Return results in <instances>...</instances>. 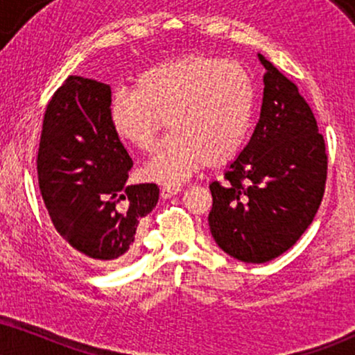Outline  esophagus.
Returning a JSON list of instances; mask_svg holds the SVG:
<instances>
[{"label": "esophagus", "instance_id": "1", "mask_svg": "<svg viewBox=\"0 0 355 355\" xmlns=\"http://www.w3.org/2000/svg\"><path fill=\"white\" fill-rule=\"evenodd\" d=\"M181 191V187L179 186H168V187H163V189H161V198L163 199H169V198H173V196H176L178 192Z\"/></svg>", "mask_w": 355, "mask_h": 355}]
</instances>
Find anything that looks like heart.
Returning a JSON list of instances; mask_svg holds the SVG:
<instances>
[{"label":"heart","instance_id":"heart-1","mask_svg":"<svg viewBox=\"0 0 355 355\" xmlns=\"http://www.w3.org/2000/svg\"><path fill=\"white\" fill-rule=\"evenodd\" d=\"M253 85L243 67L207 55H186L144 69L133 90L108 102L116 137L148 153L161 118L171 133L144 166V176L179 184L205 163L222 164L240 151L253 116Z\"/></svg>","mask_w":355,"mask_h":355}]
</instances>
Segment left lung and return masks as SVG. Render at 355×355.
<instances>
[{
  "instance_id": "left-lung-1",
  "label": "left lung",
  "mask_w": 355,
  "mask_h": 355,
  "mask_svg": "<svg viewBox=\"0 0 355 355\" xmlns=\"http://www.w3.org/2000/svg\"><path fill=\"white\" fill-rule=\"evenodd\" d=\"M265 67L260 120L247 146L211 182L209 227L218 247L245 263L286 252L308 229L324 194L327 156L298 87L258 54Z\"/></svg>"
}]
</instances>
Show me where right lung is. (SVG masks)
I'll use <instances>...</instances> for the list:
<instances>
[{
  "instance_id": "add662e5",
  "label": "right lung",
  "mask_w": 355,
  "mask_h": 355,
  "mask_svg": "<svg viewBox=\"0 0 355 355\" xmlns=\"http://www.w3.org/2000/svg\"><path fill=\"white\" fill-rule=\"evenodd\" d=\"M110 85L69 76L47 105L37 153L44 204L72 252L107 268L133 252L143 217L156 207V184L126 186L133 161L108 118Z\"/></svg>"
}]
</instances>
